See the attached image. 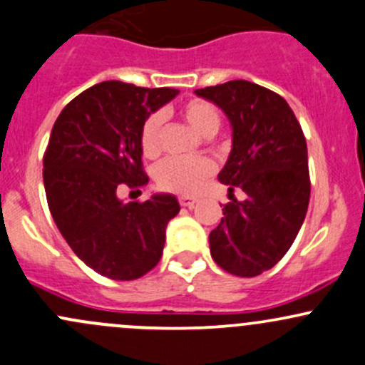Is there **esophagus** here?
Returning <instances> with one entry per match:
<instances>
[{"label":"esophagus","mask_w":365,"mask_h":365,"mask_svg":"<svg viewBox=\"0 0 365 365\" xmlns=\"http://www.w3.org/2000/svg\"><path fill=\"white\" fill-rule=\"evenodd\" d=\"M195 202H197V199L194 197H187V195L180 197V206H183V208H194Z\"/></svg>","instance_id":"1"}]
</instances>
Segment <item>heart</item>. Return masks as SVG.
<instances>
[{
    "instance_id": "obj_1",
    "label": "heart",
    "mask_w": 365,
    "mask_h": 365,
    "mask_svg": "<svg viewBox=\"0 0 365 365\" xmlns=\"http://www.w3.org/2000/svg\"><path fill=\"white\" fill-rule=\"evenodd\" d=\"M182 117L190 124L195 133L205 138H212L220 128V112L217 106L205 99H190L183 103ZM160 125H163V115L152 113L141 128V148L145 155L153 157L160 150ZM215 166L206 157H171L164 160L157 168L155 180L160 189L170 190V192L192 195L201 189L202 183L213 175Z\"/></svg>"
}]
</instances>
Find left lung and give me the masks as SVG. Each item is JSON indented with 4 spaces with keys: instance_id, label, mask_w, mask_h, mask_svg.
Returning <instances> with one entry per match:
<instances>
[{
    "instance_id": "left-lung-1",
    "label": "left lung",
    "mask_w": 365,
    "mask_h": 365,
    "mask_svg": "<svg viewBox=\"0 0 365 365\" xmlns=\"http://www.w3.org/2000/svg\"><path fill=\"white\" fill-rule=\"evenodd\" d=\"M195 94L227 115L232 148L218 180L247 194L224 205L210 252L224 271L252 278L289 252L304 222L312 192L304 134L289 103L257 83L231 80Z\"/></svg>"
}]
</instances>
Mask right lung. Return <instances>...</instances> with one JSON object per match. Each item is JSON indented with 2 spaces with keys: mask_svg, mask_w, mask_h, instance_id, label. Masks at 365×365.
I'll use <instances>...</instances> for the list:
<instances>
[{
  "mask_svg": "<svg viewBox=\"0 0 365 365\" xmlns=\"http://www.w3.org/2000/svg\"><path fill=\"white\" fill-rule=\"evenodd\" d=\"M180 91L108 80L64 106L43 157V185L57 229L80 260L106 278H141L157 266L168 222L180 212L173 194L124 202L122 185L148 183L141 168L143 122Z\"/></svg>",
  "mask_w": 365,
  "mask_h": 365,
  "instance_id": "right-lung-1",
  "label": "right lung"
}]
</instances>
